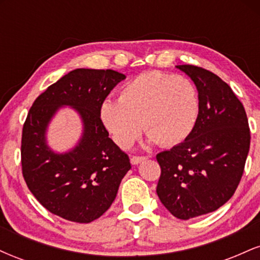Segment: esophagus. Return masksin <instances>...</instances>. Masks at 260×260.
<instances>
[{
  "mask_svg": "<svg viewBox=\"0 0 260 260\" xmlns=\"http://www.w3.org/2000/svg\"><path fill=\"white\" fill-rule=\"evenodd\" d=\"M144 160H147V156H137V155L131 156V162H132V165H138V164H140Z\"/></svg>",
  "mask_w": 260,
  "mask_h": 260,
  "instance_id": "1",
  "label": "esophagus"
}]
</instances>
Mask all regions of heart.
I'll return each instance as SVG.
<instances>
[{
  "mask_svg": "<svg viewBox=\"0 0 260 260\" xmlns=\"http://www.w3.org/2000/svg\"><path fill=\"white\" fill-rule=\"evenodd\" d=\"M199 111V94L192 80L151 71L122 86L118 101H104L100 118L121 148L136 142L142 126L150 142L172 147L192 133Z\"/></svg>",
  "mask_w": 260,
  "mask_h": 260,
  "instance_id": "obj_1",
  "label": "heart"
}]
</instances>
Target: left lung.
I'll list each match as a JSON object with an SVG mask.
<instances>
[{
	"label": "left lung",
	"mask_w": 260,
	"mask_h": 260,
	"mask_svg": "<svg viewBox=\"0 0 260 260\" xmlns=\"http://www.w3.org/2000/svg\"><path fill=\"white\" fill-rule=\"evenodd\" d=\"M194 82L201 111L184 142L161 151L156 193L170 213L181 220L222 207L242 178L250 131L244 107L229 84L210 71L176 66Z\"/></svg>",
	"instance_id": "1"
}]
</instances>
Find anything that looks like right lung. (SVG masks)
<instances>
[{"instance_id":"add662e5","label":"right lung","mask_w":260,"mask_h":260,"mask_svg":"<svg viewBox=\"0 0 260 260\" xmlns=\"http://www.w3.org/2000/svg\"><path fill=\"white\" fill-rule=\"evenodd\" d=\"M124 74L78 68L53 83L29 110L22 133V171L26 186L50 213L88 223L111 207L122 178L131 169L128 155L111 138L100 106ZM61 106H72L83 121V136L68 153L46 144V129Z\"/></svg>"}]
</instances>
